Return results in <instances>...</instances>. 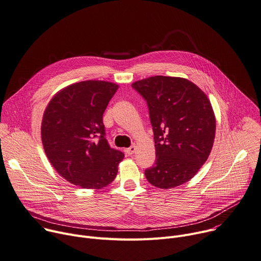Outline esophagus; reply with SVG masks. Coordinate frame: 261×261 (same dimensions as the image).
<instances>
[{
    "label": "esophagus",
    "mask_w": 261,
    "mask_h": 261,
    "mask_svg": "<svg viewBox=\"0 0 261 261\" xmlns=\"http://www.w3.org/2000/svg\"><path fill=\"white\" fill-rule=\"evenodd\" d=\"M135 151H136V146H135V145H133V146H130L129 148L125 149V153H126L127 155H132V154H134V153H135Z\"/></svg>",
    "instance_id": "1"
}]
</instances>
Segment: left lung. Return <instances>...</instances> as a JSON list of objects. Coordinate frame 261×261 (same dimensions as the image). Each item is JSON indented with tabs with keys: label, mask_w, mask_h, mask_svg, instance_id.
Here are the masks:
<instances>
[{
	"label": "left lung",
	"mask_w": 261,
	"mask_h": 261,
	"mask_svg": "<svg viewBox=\"0 0 261 261\" xmlns=\"http://www.w3.org/2000/svg\"><path fill=\"white\" fill-rule=\"evenodd\" d=\"M146 100L155 143V163L145 170L160 189L180 186L203 165L214 145L216 118L207 96L182 77L155 75L135 82Z\"/></svg>",
	"instance_id": "left-lung-1"
}]
</instances>
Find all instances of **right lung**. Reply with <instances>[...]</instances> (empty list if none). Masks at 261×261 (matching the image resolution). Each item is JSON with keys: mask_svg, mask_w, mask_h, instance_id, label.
<instances>
[{"mask_svg": "<svg viewBox=\"0 0 261 261\" xmlns=\"http://www.w3.org/2000/svg\"><path fill=\"white\" fill-rule=\"evenodd\" d=\"M118 86L105 81L72 84L47 105L41 123L45 154L59 174L83 189L111 184L124 154L110 146L102 122Z\"/></svg>", "mask_w": 261, "mask_h": 261, "instance_id": "1", "label": "right lung"}]
</instances>
